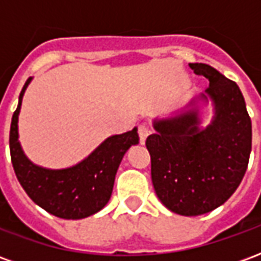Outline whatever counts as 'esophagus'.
<instances>
[{"label": "esophagus", "instance_id": "34e87169", "mask_svg": "<svg viewBox=\"0 0 261 261\" xmlns=\"http://www.w3.org/2000/svg\"><path fill=\"white\" fill-rule=\"evenodd\" d=\"M151 134V130H149V127H148L147 124H140V127H138V136H140V141H141V144H144L145 142V140H147V137Z\"/></svg>", "mask_w": 261, "mask_h": 261}]
</instances>
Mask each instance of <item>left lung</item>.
<instances>
[{
    "label": "left lung",
    "mask_w": 261,
    "mask_h": 261,
    "mask_svg": "<svg viewBox=\"0 0 261 261\" xmlns=\"http://www.w3.org/2000/svg\"><path fill=\"white\" fill-rule=\"evenodd\" d=\"M210 81L180 113L153 120L147 138L156 196L172 213L196 217L222 205L241 185L252 151V121L239 86L211 65L189 64ZM214 116L201 127L199 105Z\"/></svg>",
    "instance_id": "8db88e82"
}]
</instances>
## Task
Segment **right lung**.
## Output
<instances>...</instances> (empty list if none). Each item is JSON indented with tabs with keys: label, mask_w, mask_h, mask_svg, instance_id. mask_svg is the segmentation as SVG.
Masks as SVG:
<instances>
[{
	"label": "right lung",
	"mask_w": 261,
	"mask_h": 261,
	"mask_svg": "<svg viewBox=\"0 0 261 261\" xmlns=\"http://www.w3.org/2000/svg\"><path fill=\"white\" fill-rule=\"evenodd\" d=\"M32 78L19 95L9 131V151L15 175L26 194L47 213L63 219H82L99 213L110 200L114 177L124 153L140 138L137 127L108 137L85 159L64 169H48L33 164L22 149L18 133L22 99Z\"/></svg>",
	"instance_id": "right-lung-1"
}]
</instances>
